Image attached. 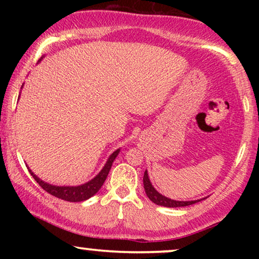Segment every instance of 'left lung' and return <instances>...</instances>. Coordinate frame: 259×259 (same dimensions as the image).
Returning <instances> with one entry per match:
<instances>
[{"label": "left lung", "mask_w": 259, "mask_h": 259, "mask_svg": "<svg viewBox=\"0 0 259 259\" xmlns=\"http://www.w3.org/2000/svg\"><path fill=\"white\" fill-rule=\"evenodd\" d=\"M144 189L145 192H146L147 197L150 198L151 201H153L154 204L160 205V206H165V207H182V206H189V205L196 204L197 201L200 200H192V201H178V200H172L169 198H166L165 196H162L159 192H157V190L152 186V184L150 182V178H148L147 171H145L144 173Z\"/></svg>", "instance_id": "left-lung-1"}]
</instances>
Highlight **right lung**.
I'll use <instances>...</instances> for the list:
<instances>
[{
  "mask_svg": "<svg viewBox=\"0 0 259 259\" xmlns=\"http://www.w3.org/2000/svg\"><path fill=\"white\" fill-rule=\"evenodd\" d=\"M119 153V150H116L114 153H113L111 157L108 158L107 162L104 166V168L101 169V172L95 177L94 179H92L91 182H88L86 184L81 186H54V185H49V184L42 182L41 179H38L36 176L34 175L33 172L30 171V175L33 176V178L36 180V183L40 185L42 189L45 191H47L48 193H51L52 196H54L56 198H60L62 200H67V201H83L86 199H90L91 197H93L95 193L98 192L99 190L101 189V186L104 185L106 178H107L109 169L112 167L113 161L116 158V155Z\"/></svg>",
  "mask_w": 259,
  "mask_h": 259,
  "instance_id": "1",
  "label": "right lung"
}]
</instances>
